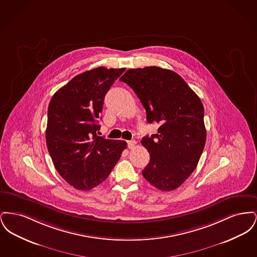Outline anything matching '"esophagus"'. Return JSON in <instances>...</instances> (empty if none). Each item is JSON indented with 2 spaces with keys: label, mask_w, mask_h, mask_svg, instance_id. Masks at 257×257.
<instances>
[{
  "label": "esophagus",
  "mask_w": 257,
  "mask_h": 257,
  "mask_svg": "<svg viewBox=\"0 0 257 257\" xmlns=\"http://www.w3.org/2000/svg\"><path fill=\"white\" fill-rule=\"evenodd\" d=\"M127 144H128V147H129L130 149H131V148H134V147L137 146V142H136V141H128Z\"/></svg>",
  "instance_id": "obj_1"
}]
</instances>
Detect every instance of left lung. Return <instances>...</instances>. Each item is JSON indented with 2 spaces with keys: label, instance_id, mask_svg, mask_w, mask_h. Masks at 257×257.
I'll use <instances>...</instances> for the list:
<instances>
[{
  "label": "left lung",
  "instance_id": "8db88e82",
  "mask_svg": "<svg viewBox=\"0 0 257 257\" xmlns=\"http://www.w3.org/2000/svg\"><path fill=\"white\" fill-rule=\"evenodd\" d=\"M137 94L148 123H159L158 133L146 136L149 152L143 175L161 191L177 189L197 166L206 142L204 108L179 75L158 66L128 69L119 79Z\"/></svg>",
  "mask_w": 257,
  "mask_h": 257
}]
</instances>
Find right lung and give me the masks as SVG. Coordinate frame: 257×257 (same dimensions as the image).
<instances>
[{
	"mask_svg": "<svg viewBox=\"0 0 257 257\" xmlns=\"http://www.w3.org/2000/svg\"><path fill=\"white\" fill-rule=\"evenodd\" d=\"M125 68L100 66L75 76L51 99L46 144L56 170L75 189L102 183L127 147L98 136L104 98Z\"/></svg>",
	"mask_w": 257,
	"mask_h": 257,
	"instance_id": "right-lung-1",
	"label": "right lung"
}]
</instances>
